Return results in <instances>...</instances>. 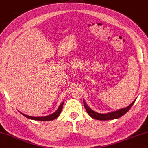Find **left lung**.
Masks as SVG:
<instances>
[{
	"instance_id": "1",
	"label": "left lung",
	"mask_w": 148,
	"mask_h": 148,
	"mask_svg": "<svg viewBox=\"0 0 148 148\" xmlns=\"http://www.w3.org/2000/svg\"><path fill=\"white\" fill-rule=\"evenodd\" d=\"M136 99L132 101V102L130 104L129 106H127V108H124L120 110L112 111V112H109L107 113H97L96 111L92 110V109L87 105L85 101L83 100V103L84 108H85L87 113H88V115L90 116L91 117L95 119L96 120H100V121H107V120H113L115 119H118L121 117H122L123 115H124L126 113H127L128 111L130 110V109L131 108L133 104L135 102V101Z\"/></svg>"
}]
</instances>
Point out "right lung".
Here are the masks:
<instances>
[{"label": "right lung", "mask_w": 148, "mask_h": 148, "mask_svg": "<svg viewBox=\"0 0 148 148\" xmlns=\"http://www.w3.org/2000/svg\"><path fill=\"white\" fill-rule=\"evenodd\" d=\"M64 103V102H63L60 104L59 108H58V110L56 111L54 113H53L52 114H50V115H47V116H44V117H32V116L27 115L25 114H24V113L20 112V111H19V113H20L21 115L25 116V117L29 119H32V120H35V121H52L59 117L60 114L62 112Z\"/></svg>", "instance_id": "add662e5"}]
</instances>
